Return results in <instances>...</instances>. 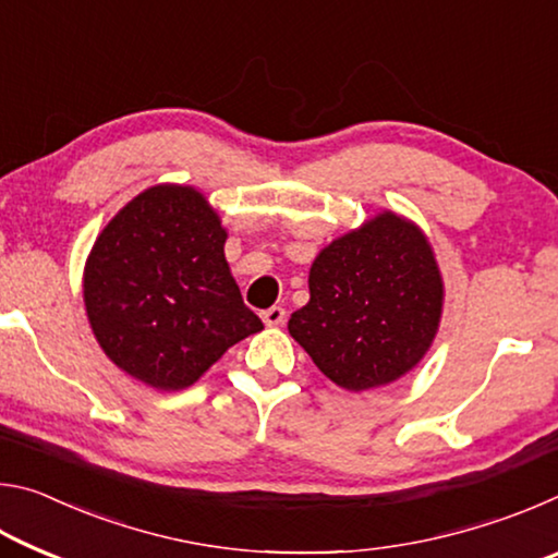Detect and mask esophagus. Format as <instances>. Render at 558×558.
I'll return each mask as SVG.
<instances>
[{
    "instance_id": "esophagus-1",
    "label": "esophagus",
    "mask_w": 558,
    "mask_h": 558,
    "mask_svg": "<svg viewBox=\"0 0 558 558\" xmlns=\"http://www.w3.org/2000/svg\"><path fill=\"white\" fill-rule=\"evenodd\" d=\"M260 317H263V323H266L268 327H278V325L286 323V310L278 307V305H272L268 310H263Z\"/></svg>"
}]
</instances>
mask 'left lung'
I'll return each mask as SVG.
<instances>
[{
    "mask_svg": "<svg viewBox=\"0 0 558 558\" xmlns=\"http://www.w3.org/2000/svg\"><path fill=\"white\" fill-rule=\"evenodd\" d=\"M310 302L288 329L317 369L347 391L409 374L436 339L442 278L418 226L381 211L339 235L310 268Z\"/></svg>",
    "mask_w": 558,
    "mask_h": 558,
    "instance_id": "8db88e82",
    "label": "left lung"
}]
</instances>
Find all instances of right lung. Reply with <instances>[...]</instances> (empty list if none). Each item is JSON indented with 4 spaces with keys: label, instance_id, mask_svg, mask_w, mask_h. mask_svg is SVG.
Segmentation results:
<instances>
[{
    "label": "right lung",
    "instance_id": "right-lung-1",
    "mask_svg": "<svg viewBox=\"0 0 558 558\" xmlns=\"http://www.w3.org/2000/svg\"><path fill=\"white\" fill-rule=\"evenodd\" d=\"M226 229L194 186L145 189L100 231L83 302L112 364L159 391L199 381L223 352L263 329L223 256Z\"/></svg>",
    "mask_w": 558,
    "mask_h": 558
}]
</instances>
